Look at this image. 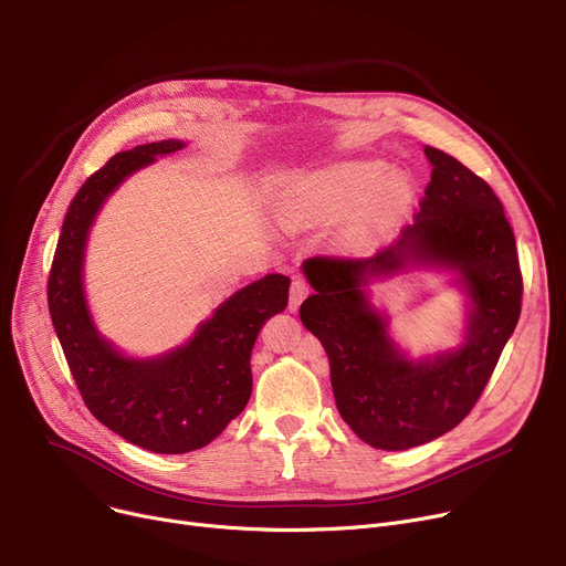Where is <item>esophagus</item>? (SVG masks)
I'll use <instances>...</instances> for the list:
<instances>
[{
  "label": "esophagus",
  "instance_id": "1",
  "mask_svg": "<svg viewBox=\"0 0 566 566\" xmlns=\"http://www.w3.org/2000/svg\"><path fill=\"white\" fill-rule=\"evenodd\" d=\"M307 293H310V286H307V282L305 280H293V284H291V298H289V310L291 312H295L301 307V303L307 298Z\"/></svg>",
  "mask_w": 566,
  "mask_h": 566
}]
</instances>
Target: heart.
Masks as SVG:
<instances>
[{
	"label": "heart",
	"mask_w": 566,
	"mask_h": 566,
	"mask_svg": "<svg viewBox=\"0 0 566 566\" xmlns=\"http://www.w3.org/2000/svg\"><path fill=\"white\" fill-rule=\"evenodd\" d=\"M277 211L289 220H337L350 216L346 235L365 243L406 213L408 178L380 163H342L282 178L275 192Z\"/></svg>",
	"instance_id": "1"
}]
</instances>
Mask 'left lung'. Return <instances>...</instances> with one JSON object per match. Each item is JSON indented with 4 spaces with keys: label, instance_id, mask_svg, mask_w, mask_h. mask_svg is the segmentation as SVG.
I'll use <instances>...</instances> for the list:
<instances>
[{
    "label": "left lung",
    "instance_id": "obj_1",
    "mask_svg": "<svg viewBox=\"0 0 566 566\" xmlns=\"http://www.w3.org/2000/svg\"><path fill=\"white\" fill-rule=\"evenodd\" d=\"M431 184L420 213L369 259L312 256L301 321L331 360L344 422L376 450L401 452L452 431L482 390L521 316L514 231L493 190L457 158L424 146ZM408 272H450L467 316L454 349L410 356L370 301V286Z\"/></svg>",
    "mask_w": 566,
    "mask_h": 566
}]
</instances>
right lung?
<instances>
[{"label":"right lung","mask_w":566,"mask_h":566,"mask_svg":"<svg viewBox=\"0 0 566 566\" xmlns=\"http://www.w3.org/2000/svg\"><path fill=\"white\" fill-rule=\"evenodd\" d=\"M186 146L184 139L139 144L88 176L66 213L48 282L54 333L84 403L101 424L156 454L199 450L243 412L252 395L254 342L263 323L284 312L291 284L271 273L238 289L190 339L146 358L128 355L98 331L84 284L88 233L126 178Z\"/></svg>","instance_id":"add662e5"}]
</instances>
